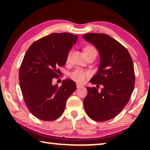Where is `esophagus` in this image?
Masks as SVG:
<instances>
[{
  "label": "esophagus",
  "mask_w": 150,
  "mask_h": 150,
  "mask_svg": "<svg viewBox=\"0 0 150 150\" xmlns=\"http://www.w3.org/2000/svg\"><path fill=\"white\" fill-rule=\"evenodd\" d=\"M76 87H77L78 89H79V88L83 87V85H80V84H77V85H76Z\"/></svg>",
  "instance_id": "esophagus-1"
}]
</instances>
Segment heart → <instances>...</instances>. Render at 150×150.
Here are the masks:
<instances>
[{
    "mask_svg": "<svg viewBox=\"0 0 150 150\" xmlns=\"http://www.w3.org/2000/svg\"><path fill=\"white\" fill-rule=\"evenodd\" d=\"M84 52L85 54H90V53H97L96 49L95 47L93 46H87L84 48ZM69 56H67V59H68ZM91 76V72L89 71L84 70L82 69H77L73 72L70 74V77L74 81L78 82V83H83L85 81L86 79Z\"/></svg>",
    "mask_w": 150,
    "mask_h": 150,
    "instance_id": "b5f03b06",
    "label": "heart"
}]
</instances>
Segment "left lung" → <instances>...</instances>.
I'll use <instances>...</instances> for the list:
<instances>
[{"instance_id": "obj_1", "label": "left lung", "mask_w": 150, "mask_h": 150, "mask_svg": "<svg viewBox=\"0 0 150 150\" xmlns=\"http://www.w3.org/2000/svg\"><path fill=\"white\" fill-rule=\"evenodd\" d=\"M83 38L100 55L98 70L90 80L96 87H87L84 108L93 120L105 122L117 115L130 100L135 83L134 65L128 50L108 35L87 33ZM100 86L103 88L98 90Z\"/></svg>"}]
</instances>
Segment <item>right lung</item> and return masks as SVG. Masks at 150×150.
Segmentation results:
<instances>
[{
    "label": "right lung",
    "instance_id": "right-lung-1",
    "mask_svg": "<svg viewBox=\"0 0 150 150\" xmlns=\"http://www.w3.org/2000/svg\"><path fill=\"white\" fill-rule=\"evenodd\" d=\"M78 36L68 33H52L33 43L26 51L19 71L24 102L29 111L43 121H54L64 112L66 102L76 89V83L63 80L53 85L58 67L65 64Z\"/></svg>",
    "mask_w": 150,
    "mask_h": 150
}]
</instances>
